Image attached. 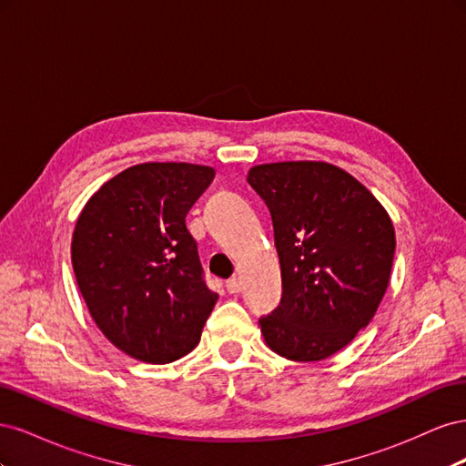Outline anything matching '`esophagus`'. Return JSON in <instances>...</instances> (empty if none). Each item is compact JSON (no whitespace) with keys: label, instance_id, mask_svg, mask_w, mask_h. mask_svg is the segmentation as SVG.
Returning <instances> with one entry per match:
<instances>
[{"label":"esophagus","instance_id":"obj_1","mask_svg":"<svg viewBox=\"0 0 466 466\" xmlns=\"http://www.w3.org/2000/svg\"><path fill=\"white\" fill-rule=\"evenodd\" d=\"M225 288H228L229 293H238V291L243 289V284H241V279H238V278H231V279H228V284H225Z\"/></svg>","mask_w":466,"mask_h":466}]
</instances>
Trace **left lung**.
Returning <instances> with one entry per match:
<instances>
[{"label": "left lung", "mask_w": 466, "mask_h": 466, "mask_svg": "<svg viewBox=\"0 0 466 466\" xmlns=\"http://www.w3.org/2000/svg\"><path fill=\"white\" fill-rule=\"evenodd\" d=\"M248 185L270 209L281 299L260 317L268 348L293 361L330 358L371 322L389 286L392 221L360 180L322 161L257 165Z\"/></svg>", "instance_id": "left-lung-1"}]
</instances>
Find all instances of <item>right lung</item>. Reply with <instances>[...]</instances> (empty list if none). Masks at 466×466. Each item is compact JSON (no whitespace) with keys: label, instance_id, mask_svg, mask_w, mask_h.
I'll list each match as a JSON object with an SVG mask.
<instances>
[{"label":"right lung","instance_id":"right-lung-1","mask_svg":"<svg viewBox=\"0 0 466 466\" xmlns=\"http://www.w3.org/2000/svg\"><path fill=\"white\" fill-rule=\"evenodd\" d=\"M214 177L206 165H134L105 182L77 218L79 291L101 332L139 361L187 356L218 301L187 229V214Z\"/></svg>","mask_w":466,"mask_h":466}]
</instances>
